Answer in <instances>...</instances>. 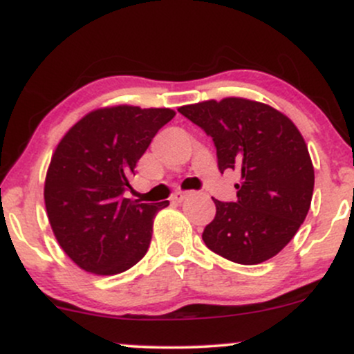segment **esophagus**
<instances>
[{"instance_id":"1","label":"esophagus","mask_w":354,"mask_h":354,"mask_svg":"<svg viewBox=\"0 0 354 354\" xmlns=\"http://www.w3.org/2000/svg\"><path fill=\"white\" fill-rule=\"evenodd\" d=\"M189 196H191V193H188V191H176V193L171 196V200H173V203H183L186 198H189Z\"/></svg>"}]
</instances>
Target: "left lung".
Wrapping results in <instances>:
<instances>
[{"label": "left lung", "instance_id": "obj_1", "mask_svg": "<svg viewBox=\"0 0 354 354\" xmlns=\"http://www.w3.org/2000/svg\"><path fill=\"white\" fill-rule=\"evenodd\" d=\"M178 111L213 138L219 171L241 174L236 201L213 200L216 214L203 231L205 245L239 265L273 258L301 226L315 188L299 129L270 104L234 96Z\"/></svg>", "mask_w": 354, "mask_h": 354}]
</instances>
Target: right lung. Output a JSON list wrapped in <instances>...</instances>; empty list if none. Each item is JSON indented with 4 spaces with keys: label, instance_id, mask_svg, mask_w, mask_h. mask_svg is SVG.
<instances>
[{
    "label": "right lung",
    "instance_id": "add662e5",
    "mask_svg": "<svg viewBox=\"0 0 354 354\" xmlns=\"http://www.w3.org/2000/svg\"><path fill=\"white\" fill-rule=\"evenodd\" d=\"M176 113L169 108H100L73 124L56 146L44 205L59 246L81 270L123 273L146 254L153 219L169 201L123 198L149 143Z\"/></svg>",
    "mask_w": 354,
    "mask_h": 354
}]
</instances>
